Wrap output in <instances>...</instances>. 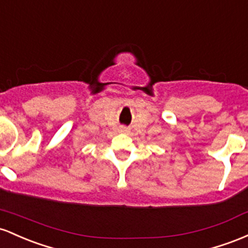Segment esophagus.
Here are the masks:
<instances>
[{
    "mask_svg": "<svg viewBox=\"0 0 248 248\" xmlns=\"http://www.w3.org/2000/svg\"><path fill=\"white\" fill-rule=\"evenodd\" d=\"M119 131H121V132H126V131H127V130H126V127L122 126V127H121V129H119Z\"/></svg>",
    "mask_w": 248,
    "mask_h": 248,
    "instance_id": "1",
    "label": "esophagus"
}]
</instances>
